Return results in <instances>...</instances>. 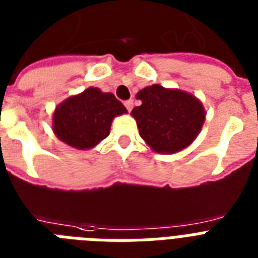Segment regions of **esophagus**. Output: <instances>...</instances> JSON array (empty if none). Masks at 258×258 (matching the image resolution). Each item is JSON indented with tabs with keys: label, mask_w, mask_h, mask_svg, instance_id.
Here are the masks:
<instances>
[{
	"label": "esophagus",
	"mask_w": 258,
	"mask_h": 258,
	"mask_svg": "<svg viewBox=\"0 0 258 258\" xmlns=\"http://www.w3.org/2000/svg\"><path fill=\"white\" fill-rule=\"evenodd\" d=\"M125 106H126V109L131 112L132 108H133V100H127L125 101Z\"/></svg>",
	"instance_id": "34e87169"
}]
</instances>
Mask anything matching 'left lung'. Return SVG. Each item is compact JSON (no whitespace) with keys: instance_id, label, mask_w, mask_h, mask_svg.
<instances>
[{"instance_id":"obj_1","label":"left lung","mask_w":258,"mask_h":258,"mask_svg":"<svg viewBox=\"0 0 258 258\" xmlns=\"http://www.w3.org/2000/svg\"><path fill=\"white\" fill-rule=\"evenodd\" d=\"M141 105L132 110L141 139L157 153H177L199 136L205 109L199 98L154 84L137 93Z\"/></svg>"}]
</instances>
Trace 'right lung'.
<instances>
[{
	"instance_id": "right-lung-1",
	"label": "right lung",
	"mask_w": 258,
	"mask_h": 258,
	"mask_svg": "<svg viewBox=\"0 0 258 258\" xmlns=\"http://www.w3.org/2000/svg\"><path fill=\"white\" fill-rule=\"evenodd\" d=\"M127 113L113 93L88 88L55 108L53 132L59 140L76 149H92L106 139L114 117Z\"/></svg>"
}]
</instances>
